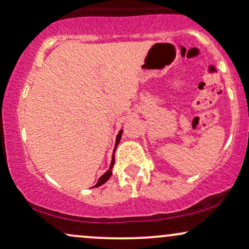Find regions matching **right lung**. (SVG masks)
<instances>
[{
  "instance_id": "obj_1",
  "label": "right lung",
  "mask_w": 249,
  "mask_h": 249,
  "mask_svg": "<svg viewBox=\"0 0 249 249\" xmlns=\"http://www.w3.org/2000/svg\"><path fill=\"white\" fill-rule=\"evenodd\" d=\"M122 133H123V130L119 131V133L117 134V138H116V145H115V150H113V154H112V160H111L110 167H108V170L107 171V172H105L104 174H103V176L101 177V178L98 179V181H97V184L95 185V187H98V186H101V185L104 184V182H107V180L110 179L111 174H112V167H113V165H115V151H116L117 146H118V142H119V141H121V138H122Z\"/></svg>"
}]
</instances>
